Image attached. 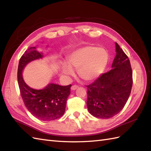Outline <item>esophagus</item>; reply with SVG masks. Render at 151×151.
Here are the masks:
<instances>
[{
  "instance_id": "esophagus-1",
  "label": "esophagus",
  "mask_w": 151,
  "mask_h": 151,
  "mask_svg": "<svg viewBox=\"0 0 151 151\" xmlns=\"http://www.w3.org/2000/svg\"><path fill=\"white\" fill-rule=\"evenodd\" d=\"M78 88V86H76V85H73V86H71V88H71L72 90H75V89H77Z\"/></svg>"
}]
</instances>
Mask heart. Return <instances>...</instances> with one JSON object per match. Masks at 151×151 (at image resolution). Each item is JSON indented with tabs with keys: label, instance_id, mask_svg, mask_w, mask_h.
<instances>
[{
	"label": "heart",
	"instance_id": "obj_1",
	"mask_svg": "<svg viewBox=\"0 0 151 151\" xmlns=\"http://www.w3.org/2000/svg\"><path fill=\"white\" fill-rule=\"evenodd\" d=\"M68 64L62 63L61 69L66 76H73L78 69L80 78L85 81H93L103 73L108 62V54L102 48L86 45L73 51L67 56Z\"/></svg>",
	"mask_w": 151,
	"mask_h": 151
}]
</instances>
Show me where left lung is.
Listing matches in <instances>:
<instances>
[{
	"mask_svg": "<svg viewBox=\"0 0 151 151\" xmlns=\"http://www.w3.org/2000/svg\"><path fill=\"white\" fill-rule=\"evenodd\" d=\"M112 69L102 74L88 89L87 106L94 117L109 119L123 110L132 89V70L129 58L115 42Z\"/></svg>",
	"mask_w": 151,
	"mask_h": 151,
	"instance_id": "left-lung-1",
	"label": "left lung"
}]
</instances>
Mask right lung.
I'll return each mask as SVG.
<instances>
[{
    "label": "right lung",
    "mask_w": 151,
    "mask_h": 151,
    "mask_svg": "<svg viewBox=\"0 0 151 151\" xmlns=\"http://www.w3.org/2000/svg\"><path fill=\"white\" fill-rule=\"evenodd\" d=\"M42 57V53L38 52L36 47H30L25 51L19 60L17 81L21 97L28 110L38 119L49 121L63 115L71 84L63 86L49 84L41 89L29 87L22 78V70L28 63Z\"/></svg>",
    "instance_id": "add662e5"
}]
</instances>
